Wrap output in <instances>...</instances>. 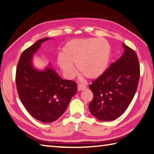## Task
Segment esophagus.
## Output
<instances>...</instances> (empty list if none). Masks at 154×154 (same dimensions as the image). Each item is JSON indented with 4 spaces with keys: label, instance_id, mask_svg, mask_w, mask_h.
<instances>
[{
    "label": "esophagus",
    "instance_id": "34e87169",
    "mask_svg": "<svg viewBox=\"0 0 154 154\" xmlns=\"http://www.w3.org/2000/svg\"><path fill=\"white\" fill-rule=\"evenodd\" d=\"M85 88H86V87H85V85H81V84H79V85H78V86H77V90H78V91H82V90L85 89Z\"/></svg>",
    "mask_w": 154,
    "mask_h": 154
}]
</instances>
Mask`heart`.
<instances>
[{
  "instance_id": "1",
  "label": "heart",
  "mask_w": 154,
  "mask_h": 154,
  "mask_svg": "<svg viewBox=\"0 0 154 154\" xmlns=\"http://www.w3.org/2000/svg\"><path fill=\"white\" fill-rule=\"evenodd\" d=\"M110 55L109 45L103 38L75 39L63 47L57 64L68 78L75 75V65L84 76L96 79L106 71Z\"/></svg>"
}]
</instances>
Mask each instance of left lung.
<instances>
[{"label": "left lung", "instance_id": "left-lung-1", "mask_svg": "<svg viewBox=\"0 0 154 154\" xmlns=\"http://www.w3.org/2000/svg\"><path fill=\"white\" fill-rule=\"evenodd\" d=\"M122 45L124 53L121 57L89 85L93 94L89 111L103 122L122 116L137 89L140 69L137 54L127 45Z\"/></svg>", "mask_w": 154, "mask_h": 154}]
</instances>
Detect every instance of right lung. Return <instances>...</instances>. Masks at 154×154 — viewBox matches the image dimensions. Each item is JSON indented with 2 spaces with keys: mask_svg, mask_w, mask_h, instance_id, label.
<instances>
[{
  "mask_svg": "<svg viewBox=\"0 0 154 154\" xmlns=\"http://www.w3.org/2000/svg\"><path fill=\"white\" fill-rule=\"evenodd\" d=\"M49 39H40L23 51L15 79L20 101L33 117L43 123L59 119L77 91L76 83L63 79L52 67L39 71L33 67V54Z\"/></svg>",
  "mask_w": 154,
  "mask_h": 154,
  "instance_id": "right-lung-1",
  "label": "right lung"
}]
</instances>
